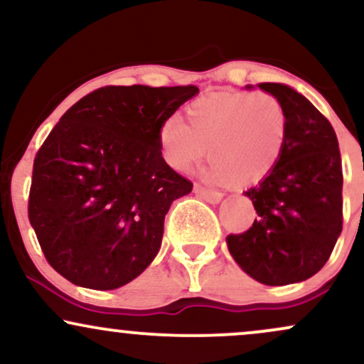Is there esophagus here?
<instances>
[{
	"label": "esophagus",
	"instance_id": "1",
	"mask_svg": "<svg viewBox=\"0 0 364 364\" xmlns=\"http://www.w3.org/2000/svg\"><path fill=\"white\" fill-rule=\"evenodd\" d=\"M195 193L208 203H219L220 200H223V193H220V191L210 190V188H205L202 185H195Z\"/></svg>",
	"mask_w": 364,
	"mask_h": 364
}]
</instances>
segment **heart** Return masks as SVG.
Here are the masks:
<instances>
[{"label": "heart", "instance_id": "obj_1", "mask_svg": "<svg viewBox=\"0 0 364 364\" xmlns=\"http://www.w3.org/2000/svg\"><path fill=\"white\" fill-rule=\"evenodd\" d=\"M289 135L284 104L269 92H217L190 104L186 119L173 118L159 132L162 156L179 173L205 157L203 176L214 183L255 185L277 168Z\"/></svg>", "mask_w": 364, "mask_h": 364}]
</instances>
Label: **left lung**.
Segmentation results:
<instances>
[{"instance_id": "obj_1", "label": "left lung", "mask_w": 364, "mask_h": 364, "mask_svg": "<svg viewBox=\"0 0 364 364\" xmlns=\"http://www.w3.org/2000/svg\"><path fill=\"white\" fill-rule=\"evenodd\" d=\"M289 118L277 168L245 191L258 217L248 231L225 237L237 265L255 281L286 286L315 275L342 231V164L332 124L299 92L258 83Z\"/></svg>"}]
</instances>
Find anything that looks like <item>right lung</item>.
<instances>
[{
    "label": "right lung",
    "mask_w": 364,
    "mask_h": 364,
    "mask_svg": "<svg viewBox=\"0 0 364 364\" xmlns=\"http://www.w3.org/2000/svg\"><path fill=\"white\" fill-rule=\"evenodd\" d=\"M195 85H107L73 104L37 150L28 220L49 265L109 291L156 258L171 203L193 183L166 164L162 124Z\"/></svg>",
    "instance_id": "obj_1"
}]
</instances>
